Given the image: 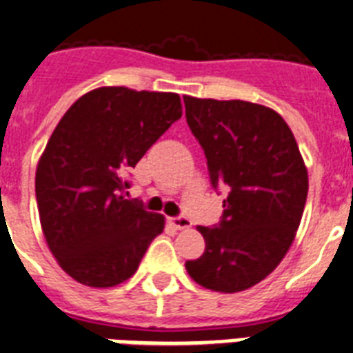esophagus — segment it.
Here are the masks:
<instances>
[{
  "mask_svg": "<svg viewBox=\"0 0 353 353\" xmlns=\"http://www.w3.org/2000/svg\"><path fill=\"white\" fill-rule=\"evenodd\" d=\"M168 223H170L176 231H183V229H188V227L192 225L190 223V220H187V218H183V216H179V218H170L168 220Z\"/></svg>",
  "mask_w": 353,
  "mask_h": 353,
  "instance_id": "1",
  "label": "esophagus"
}]
</instances>
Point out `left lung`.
Returning a JSON list of instances; mask_svg holds the SVG:
<instances>
[{
    "label": "left lung",
    "instance_id": "left-lung-1",
    "mask_svg": "<svg viewBox=\"0 0 353 353\" xmlns=\"http://www.w3.org/2000/svg\"><path fill=\"white\" fill-rule=\"evenodd\" d=\"M183 101L210 181L229 190L220 227H198L205 252L185 265L207 290L245 291L290 251L306 205L307 168L288 122L271 108L188 95Z\"/></svg>",
    "mask_w": 353,
    "mask_h": 353
}]
</instances>
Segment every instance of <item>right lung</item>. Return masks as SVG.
Wrapping results in <instances>:
<instances>
[{
    "mask_svg": "<svg viewBox=\"0 0 353 353\" xmlns=\"http://www.w3.org/2000/svg\"><path fill=\"white\" fill-rule=\"evenodd\" d=\"M177 93L106 85L63 113L36 166L41 231L58 265L90 288L128 280L165 216L124 199V174L181 119Z\"/></svg>",
    "mask_w": 353,
    "mask_h": 353,
    "instance_id": "right-lung-1",
    "label": "right lung"
}]
</instances>
